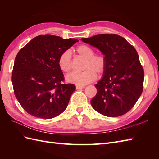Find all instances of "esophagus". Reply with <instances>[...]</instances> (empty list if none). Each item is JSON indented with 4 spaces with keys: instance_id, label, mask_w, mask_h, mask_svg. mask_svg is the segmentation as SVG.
<instances>
[{
    "instance_id": "obj_1",
    "label": "esophagus",
    "mask_w": 159,
    "mask_h": 159,
    "mask_svg": "<svg viewBox=\"0 0 159 159\" xmlns=\"http://www.w3.org/2000/svg\"><path fill=\"white\" fill-rule=\"evenodd\" d=\"M75 88H76L77 89H80L84 88V86H83V85H76Z\"/></svg>"
}]
</instances>
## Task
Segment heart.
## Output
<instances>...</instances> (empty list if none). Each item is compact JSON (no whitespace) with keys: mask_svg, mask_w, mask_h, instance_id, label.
I'll list each match as a JSON object with an SVG mask.
<instances>
[{"mask_svg":"<svg viewBox=\"0 0 159 159\" xmlns=\"http://www.w3.org/2000/svg\"><path fill=\"white\" fill-rule=\"evenodd\" d=\"M76 52L85 60L84 71L73 72L66 76V81L78 85H84L95 81L97 78L95 71L99 75L103 74L106 68V59L102 54H95V50L89 46L81 44L77 47ZM60 70L68 73L71 70V54L68 50L60 54L58 58Z\"/></svg>","mask_w":159,"mask_h":159,"instance_id":"1","label":"heart"}]
</instances>
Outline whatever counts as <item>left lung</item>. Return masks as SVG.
<instances>
[{
  "label": "left lung",
  "instance_id": "1",
  "mask_svg": "<svg viewBox=\"0 0 159 159\" xmlns=\"http://www.w3.org/2000/svg\"><path fill=\"white\" fill-rule=\"evenodd\" d=\"M81 40L97 48L106 59L103 78L95 85L97 94L91 100V106L107 117L125 114L143 89L144 70L137 50L117 34H104Z\"/></svg>",
  "mask_w": 159,
  "mask_h": 159
}]
</instances>
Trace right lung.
I'll use <instances>...</instances> for the list:
<instances>
[{"instance_id":"right-lung-1","label":"right lung","mask_w":159,"mask_h":159,"mask_svg":"<svg viewBox=\"0 0 159 159\" xmlns=\"http://www.w3.org/2000/svg\"><path fill=\"white\" fill-rule=\"evenodd\" d=\"M77 42L75 38L40 35L18 52L12 83L14 95L28 113L48 119L64 111L75 86L62 83L64 78L58 58Z\"/></svg>"}]
</instances>
